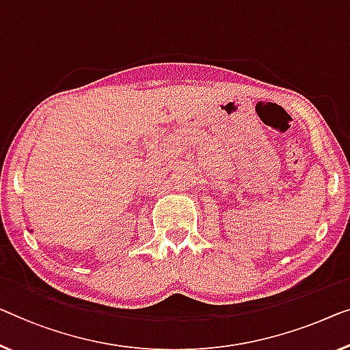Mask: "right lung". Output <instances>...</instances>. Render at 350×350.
<instances>
[{
  "label": "right lung",
  "instance_id": "right-lung-1",
  "mask_svg": "<svg viewBox=\"0 0 350 350\" xmlns=\"http://www.w3.org/2000/svg\"><path fill=\"white\" fill-rule=\"evenodd\" d=\"M31 232H33V231H31Z\"/></svg>",
  "mask_w": 350,
  "mask_h": 350
}]
</instances>
